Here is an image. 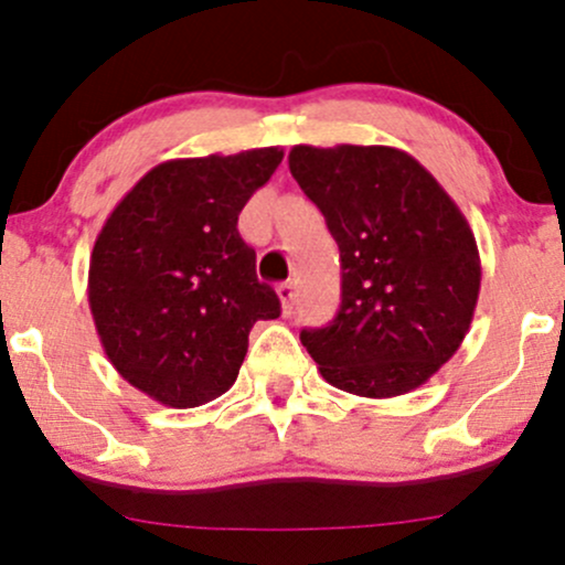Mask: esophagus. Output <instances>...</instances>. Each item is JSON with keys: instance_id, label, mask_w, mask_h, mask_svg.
Here are the masks:
<instances>
[{"instance_id": "1", "label": "esophagus", "mask_w": 565, "mask_h": 565, "mask_svg": "<svg viewBox=\"0 0 565 565\" xmlns=\"http://www.w3.org/2000/svg\"><path fill=\"white\" fill-rule=\"evenodd\" d=\"M278 300H281V313L289 316L295 310V284H278Z\"/></svg>"}]
</instances>
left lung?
I'll return each mask as SVG.
<instances>
[{
	"label": "left lung",
	"instance_id": "obj_1",
	"mask_svg": "<svg viewBox=\"0 0 565 565\" xmlns=\"http://www.w3.org/2000/svg\"><path fill=\"white\" fill-rule=\"evenodd\" d=\"M291 178L327 217L342 305L300 340L321 377L361 398L417 391L462 345L481 291L476 233L444 185L393 146H295Z\"/></svg>",
	"mask_w": 565,
	"mask_h": 565
}]
</instances>
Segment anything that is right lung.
Listing matches in <instances>:
<instances>
[{
	"label": "right lung",
	"mask_w": 565,
	"mask_h": 565,
	"mask_svg": "<svg viewBox=\"0 0 565 565\" xmlns=\"http://www.w3.org/2000/svg\"><path fill=\"white\" fill-rule=\"evenodd\" d=\"M284 148L161 161L114 206L89 255L87 300L103 353L129 385L193 408L236 382L257 321L281 305L257 281L238 212Z\"/></svg>",
	"instance_id": "add662e5"
}]
</instances>
